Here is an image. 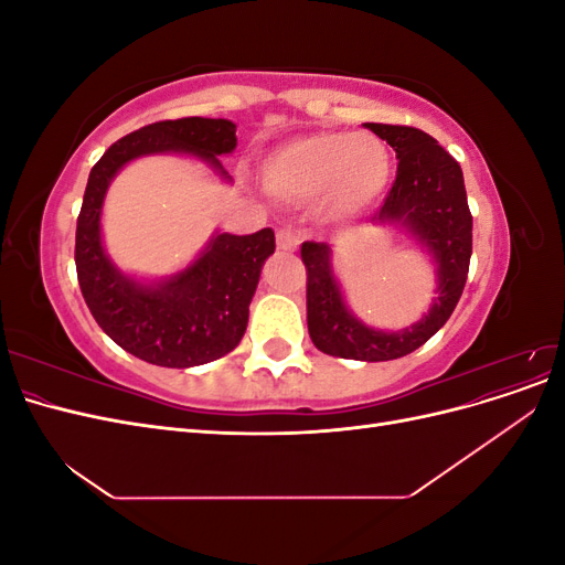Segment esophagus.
Wrapping results in <instances>:
<instances>
[{"label":"esophagus","instance_id":"esophagus-1","mask_svg":"<svg viewBox=\"0 0 565 565\" xmlns=\"http://www.w3.org/2000/svg\"><path fill=\"white\" fill-rule=\"evenodd\" d=\"M276 243L282 252H295L299 247V235L292 228H280L276 233Z\"/></svg>","mask_w":565,"mask_h":565}]
</instances>
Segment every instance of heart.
Listing matches in <instances>:
<instances>
[{"label":"heart","mask_w":565,"mask_h":565,"mask_svg":"<svg viewBox=\"0 0 565 565\" xmlns=\"http://www.w3.org/2000/svg\"><path fill=\"white\" fill-rule=\"evenodd\" d=\"M391 179L388 148L372 134L311 131L278 146L262 164L270 195L316 198L322 212L349 216L377 200Z\"/></svg>","instance_id":"b5f03b06"}]
</instances>
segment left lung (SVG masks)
<instances>
[{
	"instance_id": "8db88e82",
	"label": "left lung",
	"mask_w": 565,
	"mask_h": 565,
	"mask_svg": "<svg viewBox=\"0 0 565 565\" xmlns=\"http://www.w3.org/2000/svg\"><path fill=\"white\" fill-rule=\"evenodd\" d=\"M370 131L396 150V181L374 224L405 228L429 249L438 287L429 313L401 332H382L363 324L344 303L332 273L328 243H303L306 320L318 351L351 361H396L426 344L452 316L467 282L471 259V212L459 162L434 136L415 127L367 122Z\"/></svg>"
}]
</instances>
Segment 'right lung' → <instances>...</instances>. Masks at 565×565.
<instances>
[{
	"label": "right lung",
	"mask_w": 565,
	"mask_h": 565,
	"mask_svg": "<svg viewBox=\"0 0 565 565\" xmlns=\"http://www.w3.org/2000/svg\"><path fill=\"white\" fill-rule=\"evenodd\" d=\"M235 146L231 119H164L122 136L92 169L75 235L79 289L98 328L146 363L193 367L241 344L262 266L276 252V235L270 228L252 235L216 233L191 266L156 285H143L117 270L100 243V210L108 185L127 162L152 152L200 158L228 179L218 156H228Z\"/></svg>",
	"instance_id": "obj_1"
}]
</instances>
